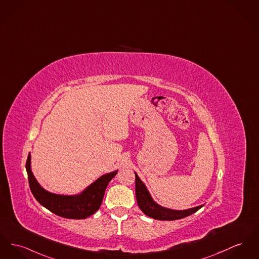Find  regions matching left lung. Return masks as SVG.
<instances>
[{
	"label": "left lung",
	"mask_w": 259,
	"mask_h": 259,
	"mask_svg": "<svg viewBox=\"0 0 259 259\" xmlns=\"http://www.w3.org/2000/svg\"><path fill=\"white\" fill-rule=\"evenodd\" d=\"M135 176H136L135 191H136L138 205L140 209L149 217H152L153 219H157V220H167V221L177 220V219L185 218L198 211L199 208L203 206V204H200L198 206L184 209V210H176V209L164 207L153 200L148 188L139 178L136 172H135Z\"/></svg>",
	"instance_id": "left-lung-1"
}]
</instances>
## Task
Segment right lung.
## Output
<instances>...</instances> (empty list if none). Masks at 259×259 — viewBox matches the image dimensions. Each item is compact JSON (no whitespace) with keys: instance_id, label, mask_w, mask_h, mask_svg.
Instances as JSON below:
<instances>
[{"instance_id":"1","label":"right lung","mask_w":259,"mask_h":259,"mask_svg":"<svg viewBox=\"0 0 259 259\" xmlns=\"http://www.w3.org/2000/svg\"><path fill=\"white\" fill-rule=\"evenodd\" d=\"M26 171L31 192L41 205L61 217L85 219L100 208L107 185L118 170L104 174L76 195L55 194L44 189L36 180L31 170L30 152L26 161Z\"/></svg>"}]
</instances>
